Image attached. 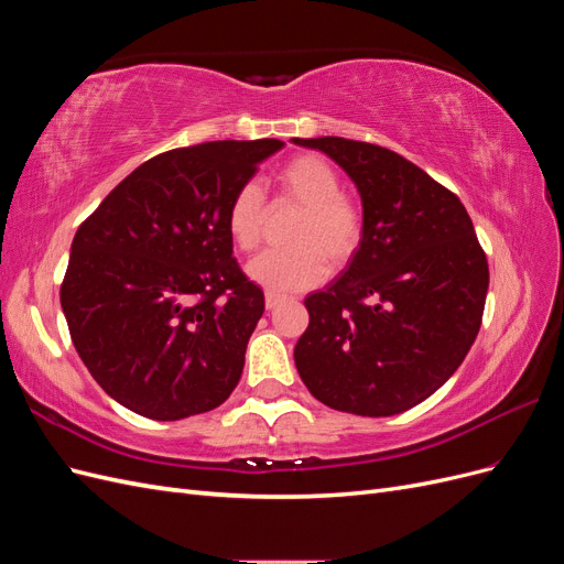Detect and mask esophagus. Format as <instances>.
Here are the masks:
<instances>
[{
    "mask_svg": "<svg viewBox=\"0 0 564 564\" xmlns=\"http://www.w3.org/2000/svg\"><path fill=\"white\" fill-rule=\"evenodd\" d=\"M282 301V296L280 294H275V292H265V308L268 311H272L275 308V305Z\"/></svg>",
    "mask_w": 564,
    "mask_h": 564,
    "instance_id": "obj_1",
    "label": "esophagus"
}]
</instances>
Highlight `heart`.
<instances>
[{
  "label": "heart",
  "mask_w": 564,
  "mask_h": 564,
  "mask_svg": "<svg viewBox=\"0 0 564 564\" xmlns=\"http://www.w3.org/2000/svg\"><path fill=\"white\" fill-rule=\"evenodd\" d=\"M275 204H296L289 249H272L247 265L249 278L268 292H301L319 284L334 270L352 261L362 245L365 216L360 204L344 193L338 169L319 155L289 160L275 176ZM270 207L259 183H242L230 197L226 228L237 249L253 251L263 240Z\"/></svg>",
  "instance_id": "heart-1"
}]
</instances>
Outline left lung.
<instances>
[{
    "label": "left lung",
    "mask_w": 564,
    "mask_h": 564,
    "mask_svg": "<svg viewBox=\"0 0 564 564\" xmlns=\"http://www.w3.org/2000/svg\"><path fill=\"white\" fill-rule=\"evenodd\" d=\"M294 143L344 169L365 214L344 275L305 299L296 369L338 412H406L452 377L480 332L489 265L473 220L452 191L388 148L340 135Z\"/></svg>",
    "instance_id": "8db88e82"
}]
</instances>
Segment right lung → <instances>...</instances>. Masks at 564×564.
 <instances>
[{"label":"right lung","mask_w":564,"mask_h":564,"mask_svg":"<svg viewBox=\"0 0 564 564\" xmlns=\"http://www.w3.org/2000/svg\"><path fill=\"white\" fill-rule=\"evenodd\" d=\"M284 143L212 141L143 162L75 232L61 305L96 383L178 421L224 404L265 299L232 259V193Z\"/></svg>","instance_id":"add662e5"}]
</instances>
